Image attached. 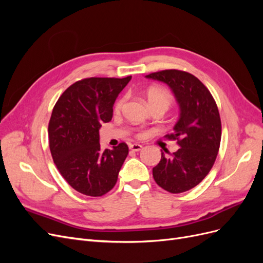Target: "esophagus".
Returning <instances> with one entry per match:
<instances>
[{
	"mask_svg": "<svg viewBox=\"0 0 263 263\" xmlns=\"http://www.w3.org/2000/svg\"><path fill=\"white\" fill-rule=\"evenodd\" d=\"M129 149L133 151H140L142 149V146L139 144H133L129 146Z\"/></svg>",
	"mask_w": 263,
	"mask_h": 263,
	"instance_id": "obj_1",
	"label": "esophagus"
}]
</instances>
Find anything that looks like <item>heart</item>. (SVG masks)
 <instances>
[{
  "instance_id": "b5f03b06",
  "label": "heart",
  "mask_w": 263,
  "mask_h": 263,
  "mask_svg": "<svg viewBox=\"0 0 263 263\" xmlns=\"http://www.w3.org/2000/svg\"><path fill=\"white\" fill-rule=\"evenodd\" d=\"M147 101L149 103L150 107L153 106H163L165 109H168L169 106L172 104L173 97L172 94L164 89V87H151L147 91ZM126 102V98L122 97L119 98L114 104V112L119 113L124 107Z\"/></svg>"
}]
</instances>
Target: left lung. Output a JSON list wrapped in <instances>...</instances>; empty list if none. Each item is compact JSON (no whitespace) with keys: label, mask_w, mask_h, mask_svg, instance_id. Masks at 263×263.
Listing matches in <instances>:
<instances>
[{"label":"left lung","mask_w":263,"mask_h":263,"mask_svg":"<svg viewBox=\"0 0 263 263\" xmlns=\"http://www.w3.org/2000/svg\"><path fill=\"white\" fill-rule=\"evenodd\" d=\"M147 78L168 84L180 104L181 114L172 134L165 138L177 140L176 153L164 157L153 169L157 184L178 194L196 186L208 176L219 150L221 122L213 95L196 77L170 69L150 73Z\"/></svg>","instance_id":"left-lung-1"}]
</instances>
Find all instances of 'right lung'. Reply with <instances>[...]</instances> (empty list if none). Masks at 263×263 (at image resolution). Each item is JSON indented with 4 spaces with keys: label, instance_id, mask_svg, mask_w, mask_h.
I'll use <instances>...</instances> for the list:
<instances>
[{
    "label": "right lung",
    "instance_id": "obj_1",
    "mask_svg": "<svg viewBox=\"0 0 263 263\" xmlns=\"http://www.w3.org/2000/svg\"><path fill=\"white\" fill-rule=\"evenodd\" d=\"M132 77L86 78L71 84L55 103L48 125L53 162L79 193L98 197L112 190L128 155L121 142L102 150L99 129L113 117L117 95Z\"/></svg>",
    "mask_w": 263,
    "mask_h": 263
}]
</instances>
